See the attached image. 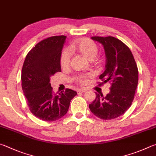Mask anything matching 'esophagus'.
I'll return each mask as SVG.
<instances>
[{
    "mask_svg": "<svg viewBox=\"0 0 156 156\" xmlns=\"http://www.w3.org/2000/svg\"><path fill=\"white\" fill-rule=\"evenodd\" d=\"M87 89L86 88H82V89H79L77 90L78 93H84L85 91H87Z\"/></svg>",
    "mask_w": 156,
    "mask_h": 156,
    "instance_id": "esophagus-1",
    "label": "esophagus"
}]
</instances>
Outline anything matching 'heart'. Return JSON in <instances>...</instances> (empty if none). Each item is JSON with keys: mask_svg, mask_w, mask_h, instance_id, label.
Instances as JSON below:
<instances>
[{"mask_svg": "<svg viewBox=\"0 0 156 156\" xmlns=\"http://www.w3.org/2000/svg\"><path fill=\"white\" fill-rule=\"evenodd\" d=\"M72 51H76L78 53L85 56L89 60H93L98 55V46L94 41L88 38H81L76 41L70 46ZM71 52L68 48H64L61 51L59 62L62 67H67L70 64ZM90 74H78L75 76V80L78 83L84 84L87 83V78L90 77Z\"/></svg>", "mask_w": 156, "mask_h": 156, "instance_id": "1", "label": "heart"}]
</instances>
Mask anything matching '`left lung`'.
I'll use <instances>...</instances> for the list:
<instances>
[{
  "label": "left lung",
  "instance_id": "obj_1",
  "mask_svg": "<svg viewBox=\"0 0 156 156\" xmlns=\"http://www.w3.org/2000/svg\"><path fill=\"white\" fill-rule=\"evenodd\" d=\"M91 39L101 43L105 50L106 69L100 79L110 83V90L106 97L96 93L89 108L101 119H113L123 115L132 105L138 85L137 65L131 50L119 39L111 36H95Z\"/></svg>",
  "mask_w": 156,
  "mask_h": 156
}]
</instances>
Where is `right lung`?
<instances>
[{"instance_id":"add662e5","label":"right lung","mask_w":156,"mask_h":156,"mask_svg":"<svg viewBox=\"0 0 156 156\" xmlns=\"http://www.w3.org/2000/svg\"><path fill=\"white\" fill-rule=\"evenodd\" d=\"M66 36H52L37 44L27 54L22 66V88L29 110L45 121L58 120L66 114L77 95L66 89L55 93L50 78L61 72L60 55Z\"/></svg>"}]
</instances>
